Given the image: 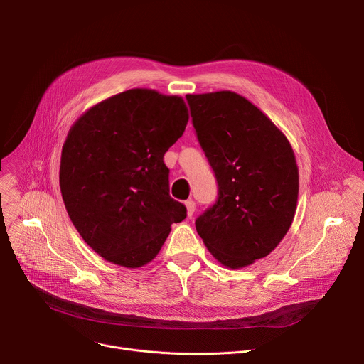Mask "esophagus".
Listing matches in <instances>:
<instances>
[{"label":"esophagus","instance_id":"1","mask_svg":"<svg viewBox=\"0 0 364 364\" xmlns=\"http://www.w3.org/2000/svg\"><path fill=\"white\" fill-rule=\"evenodd\" d=\"M186 209H187V216L191 218L194 215V210H196V203L193 200H187L186 201Z\"/></svg>","mask_w":364,"mask_h":364}]
</instances>
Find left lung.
Here are the masks:
<instances>
[{
	"label": "left lung",
	"instance_id": "1",
	"mask_svg": "<svg viewBox=\"0 0 364 364\" xmlns=\"http://www.w3.org/2000/svg\"><path fill=\"white\" fill-rule=\"evenodd\" d=\"M198 142L219 184L196 229L219 264L239 269L268 256L288 233L299 173L285 134L232 90L187 95Z\"/></svg>",
	"mask_w": 364,
	"mask_h": 364
}]
</instances>
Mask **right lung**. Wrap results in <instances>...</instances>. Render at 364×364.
<instances>
[{
  "instance_id": "obj_1",
  "label": "right lung",
  "mask_w": 364,
  "mask_h": 364,
  "mask_svg": "<svg viewBox=\"0 0 364 364\" xmlns=\"http://www.w3.org/2000/svg\"><path fill=\"white\" fill-rule=\"evenodd\" d=\"M187 122L181 96L136 87L96 103L69 129L62 197L82 239L105 261L149 264L171 225L186 219L184 204L170 197L164 154Z\"/></svg>"
}]
</instances>
